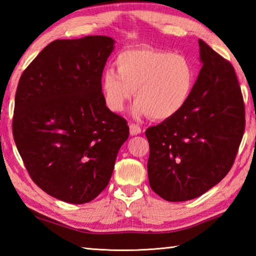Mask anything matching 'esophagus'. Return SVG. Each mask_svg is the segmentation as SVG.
<instances>
[{"instance_id": "1", "label": "esophagus", "mask_w": 256, "mask_h": 256, "mask_svg": "<svg viewBox=\"0 0 256 256\" xmlns=\"http://www.w3.org/2000/svg\"><path fill=\"white\" fill-rule=\"evenodd\" d=\"M141 133V128L136 124H130V134L131 136H138Z\"/></svg>"}]
</instances>
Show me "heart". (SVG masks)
<instances>
[{
    "instance_id": "b5f03b06",
    "label": "heart",
    "mask_w": 256,
    "mask_h": 256,
    "mask_svg": "<svg viewBox=\"0 0 256 256\" xmlns=\"http://www.w3.org/2000/svg\"><path fill=\"white\" fill-rule=\"evenodd\" d=\"M118 72L104 71L102 89L106 105L115 112H123L136 90L132 115L164 120L174 118L190 100L196 71L180 54L136 46L120 52L115 60Z\"/></svg>"
}]
</instances>
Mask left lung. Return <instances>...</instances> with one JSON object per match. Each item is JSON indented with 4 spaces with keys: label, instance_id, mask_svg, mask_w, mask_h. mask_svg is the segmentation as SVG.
Wrapping results in <instances>:
<instances>
[{
    "label": "left lung",
    "instance_id": "1",
    "mask_svg": "<svg viewBox=\"0 0 256 256\" xmlns=\"http://www.w3.org/2000/svg\"><path fill=\"white\" fill-rule=\"evenodd\" d=\"M202 68L185 107L146 131L150 188L170 202L202 196L230 170L245 130L235 70L198 40Z\"/></svg>",
    "mask_w": 256,
    "mask_h": 256
}]
</instances>
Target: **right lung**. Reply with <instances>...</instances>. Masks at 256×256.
<instances>
[{
    "label": "right lung",
    "mask_w": 256,
    "mask_h": 256,
    "mask_svg": "<svg viewBox=\"0 0 256 256\" xmlns=\"http://www.w3.org/2000/svg\"><path fill=\"white\" fill-rule=\"evenodd\" d=\"M114 44L107 36L54 40L19 80L16 148L32 180L58 200L84 204L99 196L128 138L126 120L108 110L102 92Z\"/></svg>",
    "instance_id": "obj_1"
}]
</instances>
